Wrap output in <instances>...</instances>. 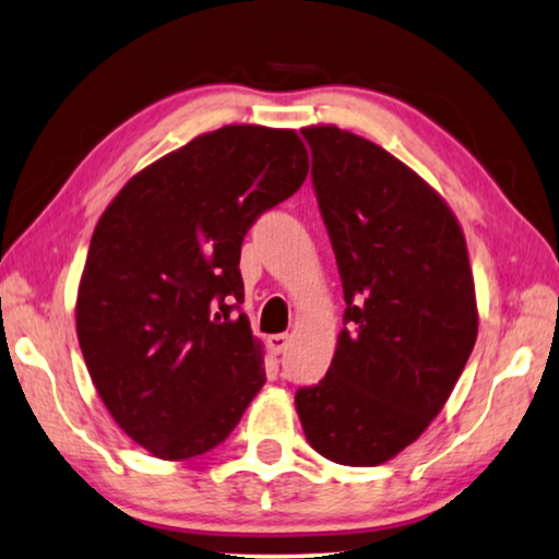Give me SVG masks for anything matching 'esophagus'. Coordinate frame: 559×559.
I'll return each instance as SVG.
<instances>
[{
    "instance_id": "esophagus-1",
    "label": "esophagus",
    "mask_w": 559,
    "mask_h": 559,
    "mask_svg": "<svg viewBox=\"0 0 559 559\" xmlns=\"http://www.w3.org/2000/svg\"><path fill=\"white\" fill-rule=\"evenodd\" d=\"M265 344H269V348H271V354H283L286 352V346H288V333H273V336H269V341H265Z\"/></svg>"
}]
</instances>
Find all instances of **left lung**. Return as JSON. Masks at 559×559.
Wrapping results in <instances>:
<instances>
[{
  "label": "left lung",
  "mask_w": 559,
  "mask_h": 559,
  "mask_svg": "<svg viewBox=\"0 0 559 559\" xmlns=\"http://www.w3.org/2000/svg\"><path fill=\"white\" fill-rule=\"evenodd\" d=\"M304 138L346 326L326 377L296 391V412L326 460L377 466L421 437L477 341L466 240L437 190L384 147L336 124Z\"/></svg>",
  "instance_id": "obj_1"
}]
</instances>
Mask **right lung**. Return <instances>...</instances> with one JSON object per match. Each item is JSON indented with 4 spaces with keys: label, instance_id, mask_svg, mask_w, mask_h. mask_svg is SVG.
<instances>
[{
    "label": "right lung",
    "instance_id": "1",
    "mask_svg": "<svg viewBox=\"0 0 559 559\" xmlns=\"http://www.w3.org/2000/svg\"><path fill=\"white\" fill-rule=\"evenodd\" d=\"M296 130L226 124L124 182L90 240L78 338L99 399L153 456L226 439L265 384L243 304L240 246L304 186Z\"/></svg>",
    "mask_w": 559,
    "mask_h": 559
}]
</instances>
